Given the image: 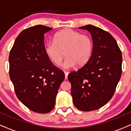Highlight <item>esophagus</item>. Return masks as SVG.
<instances>
[{
  "label": "esophagus",
  "mask_w": 131,
  "mask_h": 131,
  "mask_svg": "<svg viewBox=\"0 0 131 131\" xmlns=\"http://www.w3.org/2000/svg\"><path fill=\"white\" fill-rule=\"evenodd\" d=\"M64 76H65V77H64V79H68V72L64 71Z\"/></svg>",
  "instance_id": "1"
}]
</instances>
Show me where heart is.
Here are the masks:
<instances>
[{
	"label": "heart",
	"instance_id": "heart-1",
	"mask_svg": "<svg viewBox=\"0 0 131 131\" xmlns=\"http://www.w3.org/2000/svg\"><path fill=\"white\" fill-rule=\"evenodd\" d=\"M94 49L92 39L77 31L65 29L57 32L53 42H48L44 47L47 57L56 66L60 65L67 57L64 67L69 69L77 65L82 67L88 63Z\"/></svg>",
	"mask_w": 131,
	"mask_h": 131
}]
</instances>
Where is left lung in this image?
I'll list each match as a JSON object with an SVG mask.
<instances>
[{
	"label": "left lung",
	"mask_w": 131,
	"mask_h": 131,
	"mask_svg": "<svg viewBox=\"0 0 131 131\" xmlns=\"http://www.w3.org/2000/svg\"><path fill=\"white\" fill-rule=\"evenodd\" d=\"M79 28L91 33L94 49L88 63L69 73L68 79L74 106L89 112L102 107L115 94L122 73V53L107 31L91 25Z\"/></svg>",
	"instance_id": "left-lung-1"
}]
</instances>
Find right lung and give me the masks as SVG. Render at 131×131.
<instances>
[{
  "label": "right lung",
  "instance_id": "obj_1",
  "mask_svg": "<svg viewBox=\"0 0 131 131\" xmlns=\"http://www.w3.org/2000/svg\"><path fill=\"white\" fill-rule=\"evenodd\" d=\"M52 28L36 25L21 31L9 54V74L16 97L31 111L53 110L58 89L64 79L44 51V34Z\"/></svg>",
  "mask_w": 131,
  "mask_h": 131
}]
</instances>
